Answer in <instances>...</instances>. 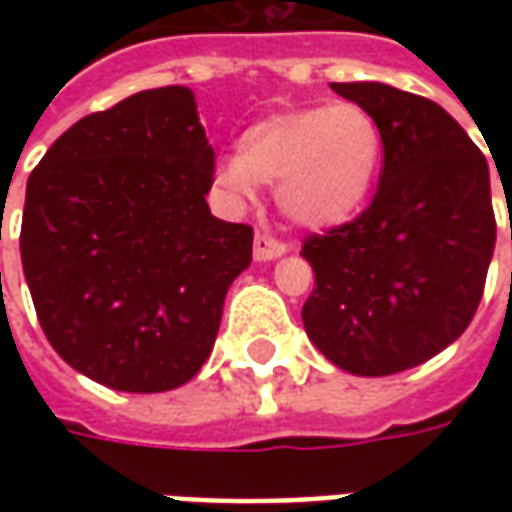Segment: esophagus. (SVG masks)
Listing matches in <instances>:
<instances>
[{
    "label": "esophagus",
    "mask_w": 512,
    "mask_h": 512,
    "mask_svg": "<svg viewBox=\"0 0 512 512\" xmlns=\"http://www.w3.org/2000/svg\"><path fill=\"white\" fill-rule=\"evenodd\" d=\"M285 252H288V246L282 244L279 238H274V235H255V260H274V257L285 255Z\"/></svg>",
    "instance_id": "34e87169"
}]
</instances>
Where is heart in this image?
<instances>
[{
  "label": "heart",
  "instance_id": "heart-1",
  "mask_svg": "<svg viewBox=\"0 0 512 512\" xmlns=\"http://www.w3.org/2000/svg\"><path fill=\"white\" fill-rule=\"evenodd\" d=\"M384 158L376 117L354 101L263 117L224 158L219 180L241 197L274 183L282 211L304 227L348 222L365 205Z\"/></svg>",
  "mask_w": 512,
  "mask_h": 512
}]
</instances>
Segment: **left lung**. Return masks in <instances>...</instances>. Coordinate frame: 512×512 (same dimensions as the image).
I'll use <instances>...</instances> for the list:
<instances>
[{
    "instance_id": "1",
    "label": "left lung",
    "mask_w": 512,
    "mask_h": 512,
    "mask_svg": "<svg viewBox=\"0 0 512 512\" xmlns=\"http://www.w3.org/2000/svg\"><path fill=\"white\" fill-rule=\"evenodd\" d=\"M332 90L376 117L384 164L365 211L304 238L315 288L301 321L340 370L392 376L455 343L483 299L496 244L488 161L422 95L378 82Z\"/></svg>"
}]
</instances>
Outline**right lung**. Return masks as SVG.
<instances>
[{"label": "right lung", "instance_id": "right-lung-1", "mask_svg": "<svg viewBox=\"0 0 512 512\" xmlns=\"http://www.w3.org/2000/svg\"><path fill=\"white\" fill-rule=\"evenodd\" d=\"M213 147L186 87L73 123L27 180L21 263L51 348L120 392H167L211 354L252 227L211 216Z\"/></svg>", "mask_w": 512, "mask_h": 512}]
</instances>
